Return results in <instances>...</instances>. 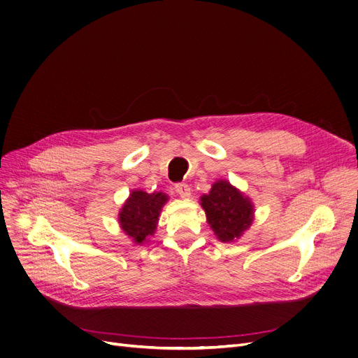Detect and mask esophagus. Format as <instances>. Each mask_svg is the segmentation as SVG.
I'll list each match as a JSON object with an SVG mask.
<instances>
[{"instance_id":"obj_1","label":"esophagus","mask_w":358,"mask_h":358,"mask_svg":"<svg viewBox=\"0 0 358 358\" xmlns=\"http://www.w3.org/2000/svg\"><path fill=\"white\" fill-rule=\"evenodd\" d=\"M174 188H176L177 194H178L181 199H188L189 194H192V188H189V187H188L187 184H184V182H177Z\"/></svg>"}]
</instances>
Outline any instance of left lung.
<instances>
[{"label": "left lung", "instance_id": "obj_1", "mask_svg": "<svg viewBox=\"0 0 358 358\" xmlns=\"http://www.w3.org/2000/svg\"><path fill=\"white\" fill-rule=\"evenodd\" d=\"M200 200L207 223L223 243L239 239L253 222L255 210L250 199L226 180L214 182L208 194Z\"/></svg>", "mask_w": 358, "mask_h": 358}]
</instances>
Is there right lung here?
<instances>
[{
    "label": "right lung",
    "mask_w": 358,
    "mask_h": 358,
    "mask_svg": "<svg viewBox=\"0 0 358 358\" xmlns=\"http://www.w3.org/2000/svg\"><path fill=\"white\" fill-rule=\"evenodd\" d=\"M169 200L164 193L148 194L142 189H134L119 211V226L135 245L147 241L155 233L162 206Z\"/></svg>",
    "instance_id": "obj_1"
}]
</instances>
